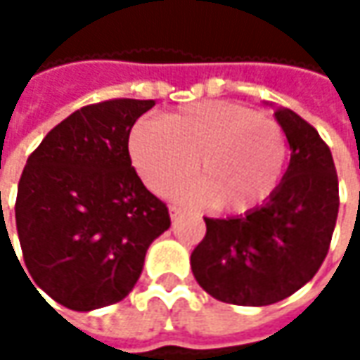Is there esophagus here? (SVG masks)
<instances>
[{
	"mask_svg": "<svg viewBox=\"0 0 360 360\" xmlns=\"http://www.w3.org/2000/svg\"><path fill=\"white\" fill-rule=\"evenodd\" d=\"M168 212H170V218L176 220V218H180V216H182V208H178V206H170V208H168Z\"/></svg>",
	"mask_w": 360,
	"mask_h": 360,
	"instance_id": "obj_1",
	"label": "esophagus"
}]
</instances>
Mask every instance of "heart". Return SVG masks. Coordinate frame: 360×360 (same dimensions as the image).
I'll return each mask as SVG.
<instances>
[{"mask_svg":"<svg viewBox=\"0 0 360 360\" xmlns=\"http://www.w3.org/2000/svg\"><path fill=\"white\" fill-rule=\"evenodd\" d=\"M134 168L150 190L168 194L196 172L202 182L180 198L246 214L283 182L288 144L278 122L236 102L210 100L166 118L140 120L130 134Z\"/></svg>","mask_w":360,"mask_h":360,"instance_id":"1","label":"heart"}]
</instances>
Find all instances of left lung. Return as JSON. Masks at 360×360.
I'll use <instances>...</instances> for the list:
<instances>
[{
	"label": "left lung",
	"mask_w": 360,
	"mask_h": 360,
	"mask_svg": "<svg viewBox=\"0 0 360 360\" xmlns=\"http://www.w3.org/2000/svg\"><path fill=\"white\" fill-rule=\"evenodd\" d=\"M290 162L274 196L252 212L204 218L206 236L190 256L194 278L222 302L266 307L295 295L325 260L339 214V178L319 131L274 108Z\"/></svg>",
	"instance_id": "1"
}]
</instances>
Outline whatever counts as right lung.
Listing matches in <instances>:
<instances>
[{
    "instance_id": "obj_1",
    "label": "right lung",
    "mask_w": 360,
    "mask_h": 360,
    "mask_svg": "<svg viewBox=\"0 0 360 360\" xmlns=\"http://www.w3.org/2000/svg\"><path fill=\"white\" fill-rule=\"evenodd\" d=\"M154 104L86 105L49 131L23 168L15 224L25 269L72 311L128 297L148 246L170 229L166 204L142 184L128 152L131 126Z\"/></svg>"
}]
</instances>
